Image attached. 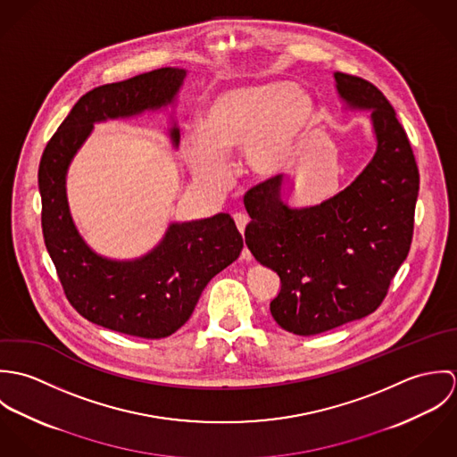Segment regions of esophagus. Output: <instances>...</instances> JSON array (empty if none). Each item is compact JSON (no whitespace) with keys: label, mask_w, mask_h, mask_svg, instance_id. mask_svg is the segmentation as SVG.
<instances>
[{"label":"esophagus","mask_w":457,"mask_h":457,"mask_svg":"<svg viewBox=\"0 0 457 457\" xmlns=\"http://www.w3.org/2000/svg\"><path fill=\"white\" fill-rule=\"evenodd\" d=\"M234 221H236L237 230L243 234V232H245V227L248 225V216H246V214H243V212H236V214H234ZM243 259H246V261H250V259H252V253L248 252V248H245V250H243Z\"/></svg>","instance_id":"obj_1"}]
</instances>
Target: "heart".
<instances>
[{
    "label": "heart",
    "mask_w": 457,
    "mask_h": 457,
    "mask_svg": "<svg viewBox=\"0 0 457 457\" xmlns=\"http://www.w3.org/2000/svg\"><path fill=\"white\" fill-rule=\"evenodd\" d=\"M313 120L315 102L299 84H237L207 100L200 129L181 138V153L194 176L211 185L227 181V158L239 149L248 174L269 179L292 165Z\"/></svg>",
    "instance_id": "b5f03b06"
}]
</instances>
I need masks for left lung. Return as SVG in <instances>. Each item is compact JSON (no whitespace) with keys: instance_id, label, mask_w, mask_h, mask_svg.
<instances>
[{"instance_id":"1","label":"left lung","mask_w":457,"mask_h":457,"mask_svg":"<svg viewBox=\"0 0 457 457\" xmlns=\"http://www.w3.org/2000/svg\"><path fill=\"white\" fill-rule=\"evenodd\" d=\"M336 89L350 109L371 111L377 151L337 195L313 207L283 202V178L245 195L252 218L246 245L281 279L270 301L276 324L312 336L373 313L408 257L419 195L415 156L389 100L371 82L336 71Z\"/></svg>"}]
</instances>
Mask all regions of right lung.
Here are the masks:
<instances>
[{
	"instance_id": "add662e5",
	"label": "right lung",
	"mask_w": 457,
	"mask_h": 457,
	"mask_svg": "<svg viewBox=\"0 0 457 457\" xmlns=\"http://www.w3.org/2000/svg\"><path fill=\"white\" fill-rule=\"evenodd\" d=\"M187 70L158 68L95 87L79 98L47 142L40 167L42 232L70 304L89 322L145 339L188 322L205 285L243 250L230 214L172 223L162 243L135 261H111L80 237L66 200V172L93 125L162 109L176 98ZM172 145L179 130L170 129Z\"/></svg>"
}]
</instances>
